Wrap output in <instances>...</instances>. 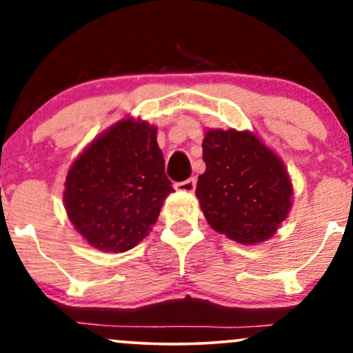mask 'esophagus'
Listing matches in <instances>:
<instances>
[{
	"label": "esophagus",
	"mask_w": 353,
	"mask_h": 353,
	"mask_svg": "<svg viewBox=\"0 0 353 353\" xmlns=\"http://www.w3.org/2000/svg\"><path fill=\"white\" fill-rule=\"evenodd\" d=\"M176 189L181 190V192H194V190H196V179H194V177H189V179L177 182Z\"/></svg>",
	"instance_id": "esophagus-1"
}]
</instances>
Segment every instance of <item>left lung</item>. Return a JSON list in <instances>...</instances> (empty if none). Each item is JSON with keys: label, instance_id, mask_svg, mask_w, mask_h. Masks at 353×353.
Returning a JSON list of instances; mask_svg holds the SVG:
<instances>
[{"label": "left lung", "instance_id": "8db88e82", "mask_svg": "<svg viewBox=\"0 0 353 353\" xmlns=\"http://www.w3.org/2000/svg\"><path fill=\"white\" fill-rule=\"evenodd\" d=\"M202 157L196 196L210 228L239 244L269 241L292 209L294 185L281 157L237 129H208Z\"/></svg>", "mask_w": 353, "mask_h": 353}]
</instances>
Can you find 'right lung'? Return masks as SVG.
<instances>
[{"mask_svg":"<svg viewBox=\"0 0 353 353\" xmlns=\"http://www.w3.org/2000/svg\"><path fill=\"white\" fill-rule=\"evenodd\" d=\"M171 192L157 128L139 117H123L71 164L63 204L89 245L125 252L148 237Z\"/></svg>","mask_w":353,"mask_h":353,"instance_id":"obj_1","label":"right lung"}]
</instances>
